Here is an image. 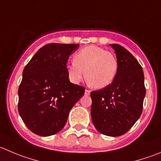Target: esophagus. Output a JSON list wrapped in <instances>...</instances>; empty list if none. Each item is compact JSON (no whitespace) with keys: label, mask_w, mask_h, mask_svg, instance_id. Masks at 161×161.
Returning <instances> with one entry per match:
<instances>
[{"label":"esophagus","mask_w":161,"mask_h":161,"mask_svg":"<svg viewBox=\"0 0 161 161\" xmlns=\"http://www.w3.org/2000/svg\"><path fill=\"white\" fill-rule=\"evenodd\" d=\"M90 90L86 89V90H85V95H86V96H88V95H90Z\"/></svg>","instance_id":"esophagus-1"}]
</instances>
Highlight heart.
<instances>
[{
    "instance_id": "b5f03b06",
    "label": "heart",
    "mask_w": 161,
    "mask_h": 161,
    "mask_svg": "<svg viewBox=\"0 0 161 161\" xmlns=\"http://www.w3.org/2000/svg\"><path fill=\"white\" fill-rule=\"evenodd\" d=\"M74 62L67 66L69 80L79 84L85 77L97 89L104 88L115 79L119 68L114 54L96 46H89L78 51Z\"/></svg>"
}]
</instances>
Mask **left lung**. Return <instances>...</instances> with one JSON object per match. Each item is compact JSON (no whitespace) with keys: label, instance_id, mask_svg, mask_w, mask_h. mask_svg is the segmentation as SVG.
<instances>
[{"label":"left lung","instance_id":"8db88e82","mask_svg":"<svg viewBox=\"0 0 161 161\" xmlns=\"http://www.w3.org/2000/svg\"><path fill=\"white\" fill-rule=\"evenodd\" d=\"M119 64L113 82L92 91L91 118L100 133L117 137L127 133L141 115L146 95L144 73L135 57L123 46L111 44Z\"/></svg>","mask_w":161,"mask_h":161}]
</instances>
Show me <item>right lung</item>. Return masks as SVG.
I'll return each mask as SVG.
<instances>
[{
	"mask_svg": "<svg viewBox=\"0 0 161 161\" xmlns=\"http://www.w3.org/2000/svg\"><path fill=\"white\" fill-rule=\"evenodd\" d=\"M79 44L49 43L39 49L23 71L18 111L25 125L39 136L58 133L85 88L71 83L67 74L69 56Z\"/></svg>",
	"mask_w": 161,
	"mask_h": 161,
	"instance_id": "right-lung-1",
	"label": "right lung"
}]
</instances>
